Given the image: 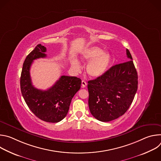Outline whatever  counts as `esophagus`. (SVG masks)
Wrapping results in <instances>:
<instances>
[{"label":"esophagus","mask_w":161,"mask_h":161,"mask_svg":"<svg viewBox=\"0 0 161 161\" xmlns=\"http://www.w3.org/2000/svg\"><path fill=\"white\" fill-rule=\"evenodd\" d=\"M86 85H87L86 82L84 80H82V81H81V87L82 88H85L86 86Z\"/></svg>","instance_id":"1"}]
</instances>
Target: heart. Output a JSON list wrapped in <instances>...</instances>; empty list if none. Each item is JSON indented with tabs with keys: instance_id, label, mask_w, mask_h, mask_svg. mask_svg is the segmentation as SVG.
<instances>
[{
	"instance_id": "b5f03b06",
	"label": "heart",
	"mask_w": 161,
	"mask_h": 161,
	"mask_svg": "<svg viewBox=\"0 0 161 161\" xmlns=\"http://www.w3.org/2000/svg\"><path fill=\"white\" fill-rule=\"evenodd\" d=\"M80 59L83 62H89L86 66V73L92 78H99L104 75L111 65V55L108 52L97 47H92L81 52ZM72 67L76 71L80 70V65L78 60L73 59Z\"/></svg>"
}]
</instances>
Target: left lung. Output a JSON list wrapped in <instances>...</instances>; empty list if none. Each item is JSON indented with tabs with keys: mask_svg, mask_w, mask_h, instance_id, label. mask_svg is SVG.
<instances>
[{
	"mask_svg": "<svg viewBox=\"0 0 161 161\" xmlns=\"http://www.w3.org/2000/svg\"><path fill=\"white\" fill-rule=\"evenodd\" d=\"M129 60L116 64L95 80L88 81V106L93 117L101 122L117 119L127 111L137 89V73L132 56Z\"/></svg>",
	"mask_w": 161,
	"mask_h": 161,
	"instance_id": "left-lung-1",
	"label": "left lung"
}]
</instances>
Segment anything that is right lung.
Masks as SVG:
<instances>
[{
    "instance_id": "obj_1",
    "label": "right lung",
    "mask_w": 161,
    "mask_h": 161,
    "mask_svg": "<svg viewBox=\"0 0 161 161\" xmlns=\"http://www.w3.org/2000/svg\"><path fill=\"white\" fill-rule=\"evenodd\" d=\"M46 52V47L39 44L27 56L21 73L20 88L26 104L37 118L56 123L67 115L73 97L80 89L81 80L75 76H61L47 90L35 88L31 78V66L34 60L47 57Z\"/></svg>"
}]
</instances>
